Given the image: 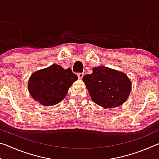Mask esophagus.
I'll use <instances>...</instances> for the list:
<instances>
[{
  "mask_svg": "<svg viewBox=\"0 0 159 159\" xmlns=\"http://www.w3.org/2000/svg\"><path fill=\"white\" fill-rule=\"evenodd\" d=\"M83 76H84V74H83V73H80V74H78V77H79V79H80V80L83 79Z\"/></svg>",
  "mask_w": 159,
  "mask_h": 159,
  "instance_id": "obj_1",
  "label": "esophagus"
}]
</instances>
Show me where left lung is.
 <instances>
[{"label": "left lung", "mask_w": 159, "mask_h": 159, "mask_svg": "<svg viewBox=\"0 0 159 159\" xmlns=\"http://www.w3.org/2000/svg\"><path fill=\"white\" fill-rule=\"evenodd\" d=\"M83 81L92 100L105 109L121 105L132 90V83L125 73L103 66L93 67V73L83 76Z\"/></svg>", "instance_id": "obj_1"}]
</instances>
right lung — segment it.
I'll return each mask as SVG.
<instances>
[{
	"label": "right lung",
	"instance_id": "add662e5",
	"mask_svg": "<svg viewBox=\"0 0 159 159\" xmlns=\"http://www.w3.org/2000/svg\"><path fill=\"white\" fill-rule=\"evenodd\" d=\"M78 80L71 69L53 64L34 72L29 79L28 90L35 101L44 107L53 106L65 98L69 88Z\"/></svg>",
	"mask_w": 159,
	"mask_h": 159
}]
</instances>
